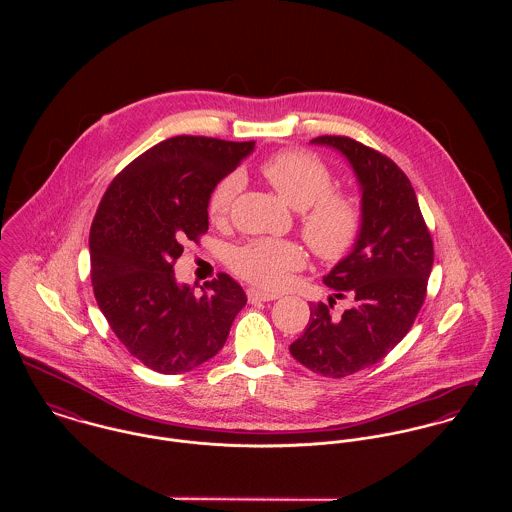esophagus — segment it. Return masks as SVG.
<instances>
[{"label": "esophagus", "instance_id": "34e87169", "mask_svg": "<svg viewBox=\"0 0 512 512\" xmlns=\"http://www.w3.org/2000/svg\"><path fill=\"white\" fill-rule=\"evenodd\" d=\"M278 297H280L278 293L262 292V290H256V288H250V290H248V299H250L252 303H260V301H274V299H278Z\"/></svg>", "mask_w": 512, "mask_h": 512}]
</instances>
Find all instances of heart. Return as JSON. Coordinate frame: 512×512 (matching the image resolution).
<instances>
[{"label": "heart", "instance_id": "1", "mask_svg": "<svg viewBox=\"0 0 512 512\" xmlns=\"http://www.w3.org/2000/svg\"><path fill=\"white\" fill-rule=\"evenodd\" d=\"M264 179L295 211H301V234L309 248L323 260L345 256L359 238L363 211L347 193H333L331 171L311 153L282 151L262 165ZM240 175H226L209 197V215L222 222L230 215L240 191ZM232 270L244 280L276 290L303 266V252L292 240L260 238L236 248L230 256Z\"/></svg>", "mask_w": 512, "mask_h": 512}]
</instances>
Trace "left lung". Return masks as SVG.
Instances as JSON below:
<instances>
[{"instance_id":"1","label":"left lung","mask_w":512,"mask_h":512,"mask_svg":"<svg viewBox=\"0 0 512 512\" xmlns=\"http://www.w3.org/2000/svg\"><path fill=\"white\" fill-rule=\"evenodd\" d=\"M315 146L333 147L351 165L363 224L351 252L323 284L353 307L331 317L329 305L311 303L309 323L290 345L297 363L341 378L384 359L410 331L426 297L434 244L404 171L386 155L343 136H321Z\"/></svg>"}]
</instances>
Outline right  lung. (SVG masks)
Returning a JSON list of instances; mask_svg holds the SVG:
<instances>
[{"label":"right lung","instance_id":"obj_1","mask_svg":"<svg viewBox=\"0 0 512 512\" xmlns=\"http://www.w3.org/2000/svg\"><path fill=\"white\" fill-rule=\"evenodd\" d=\"M254 142L175 136L134 159L104 193L90 228V278L120 343L147 368L181 374L213 359L246 293L226 274L197 295L173 264L209 230V197Z\"/></svg>","mask_w":512,"mask_h":512}]
</instances>
